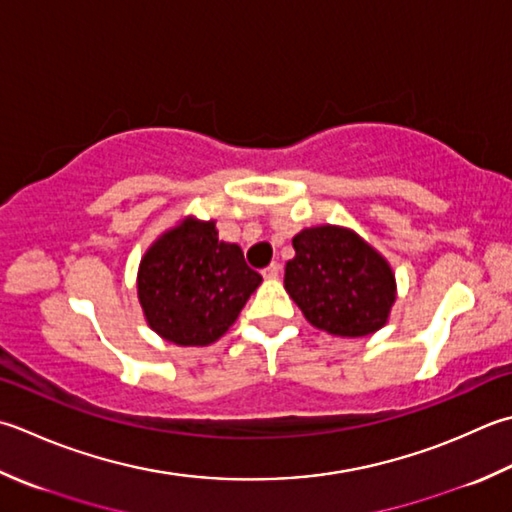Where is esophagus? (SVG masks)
<instances>
[{
    "instance_id": "1",
    "label": "esophagus",
    "mask_w": 512,
    "mask_h": 512,
    "mask_svg": "<svg viewBox=\"0 0 512 512\" xmlns=\"http://www.w3.org/2000/svg\"><path fill=\"white\" fill-rule=\"evenodd\" d=\"M279 270H282V266H279L277 262H273V264L266 266V268L262 270V275H264L266 279H275V277L279 275Z\"/></svg>"
}]
</instances>
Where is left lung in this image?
I'll return each instance as SVG.
<instances>
[{
    "instance_id": "left-lung-1",
    "label": "left lung",
    "mask_w": 512,
    "mask_h": 512,
    "mask_svg": "<svg viewBox=\"0 0 512 512\" xmlns=\"http://www.w3.org/2000/svg\"><path fill=\"white\" fill-rule=\"evenodd\" d=\"M293 248L284 286L310 324L339 337H366L386 324L395 275L362 237L317 226L295 235Z\"/></svg>"
}]
</instances>
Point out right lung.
<instances>
[{
	"label": "right lung",
	"instance_id": "obj_1",
	"mask_svg": "<svg viewBox=\"0 0 512 512\" xmlns=\"http://www.w3.org/2000/svg\"><path fill=\"white\" fill-rule=\"evenodd\" d=\"M262 284L242 248L217 239L215 222L188 217L148 248L137 295L148 326L177 346H206L222 337Z\"/></svg>",
	"mask_w": 512,
	"mask_h": 512
}]
</instances>
